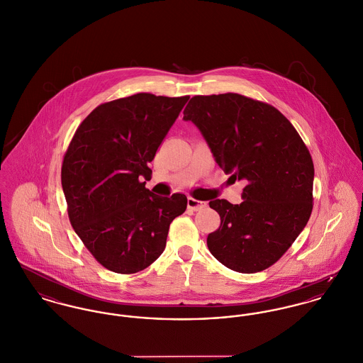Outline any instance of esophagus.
Listing matches in <instances>:
<instances>
[{"instance_id": "1", "label": "esophagus", "mask_w": 363, "mask_h": 363, "mask_svg": "<svg viewBox=\"0 0 363 363\" xmlns=\"http://www.w3.org/2000/svg\"><path fill=\"white\" fill-rule=\"evenodd\" d=\"M206 207H207L206 201H200V200H196L193 197H188V208L194 210V211H199V210H203Z\"/></svg>"}]
</instances>
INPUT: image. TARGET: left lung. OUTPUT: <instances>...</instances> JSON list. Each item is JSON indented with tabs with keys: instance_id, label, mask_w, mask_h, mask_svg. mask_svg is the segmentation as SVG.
Masks as SVG:
<instances>
[{
	"instance_id": "left-lung-1",
	"label": "left lung",
	"mask_w": 363,
	"mask_h": 363,
	"mask_svg": "<svg viewBox=\"0 0 363 363\" xmlns=\"http://www.w3.org/2000/svg\"><path fill=\"white\" fill-rule=\"evenodd\" d=\"M184 121L200 130L218 166L244 181L242 201H210L220 226L207 237L215 259L238 273L274 264L313 211L314 164L292 123L274 107L237 93L194 96Z\"/></svg>"
}]
</instances>
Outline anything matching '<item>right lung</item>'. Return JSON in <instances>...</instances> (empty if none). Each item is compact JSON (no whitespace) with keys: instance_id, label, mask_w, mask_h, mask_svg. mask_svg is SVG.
Wrapping results in <instances>:
<instances>
[{"instance_id":"1","label":"right lung","mask_w":363,"mask_h":363,"mask_svg":"<svg viewBox=\"0 0 363 363\" xmlns=\"http://www.w3.org/2000/svg\"><path fill=\"white\" fill-rule=\"evenodd\" d=\"M189 96L138 93L93 109L75 131L62 166L68 218L86 248L106 269L131 274L166 248L182 193L163 197L145 188L148 163Z\"/></svg>"}]
</instances>
